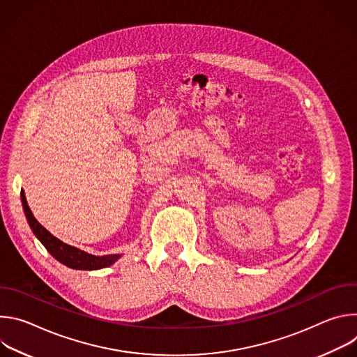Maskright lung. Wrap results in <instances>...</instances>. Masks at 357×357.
I'll use <instances>...</instances> for the list:
<instances>
[{"label": "right lung", "mask_w": 357, "mask_h": 357, "mask_svg": "<svg viewBox=\"0 0 357 357\" xmlns=\"http://www.w3.org/2000/svg\"><path fill=\"white\" fill-rule=\"evenodd\" d=\"M21 197H22V206L25 211V216L28 219V223L33 234L45 245V248L62 264L75 270H98V268L112 266L120 257L117 254H114V256H91L89 252H84L76 247L65 244L63 241L50 234L42 225L38 223V220L33 218L28 206L24 192H21Z\"/></svg>", "instance_id": "1"}]
</instances>
